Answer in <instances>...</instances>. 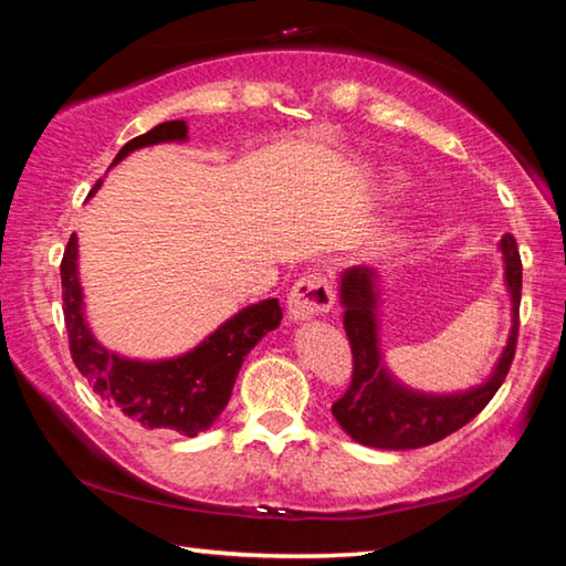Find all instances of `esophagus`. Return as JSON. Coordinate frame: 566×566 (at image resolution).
<instances>
[{
	"label": "esophagus",
	"instance_id": "esophagus-1",
	"mask_svg": "<svg viewBox=\"0 0 566 566\" xmlns=\"http://www.w3.org/2000/svg\"><path fill=\"white\" fill-rule=\"evenodd\" d=\"M334 304V290L327 276L322 274H306L292 286L290 296H286V306H290V317L294 322H306L317 314L329 312Z\"/></svg>",
	"mask_w": 566,
	"mask_h": 566
}]
</instances>
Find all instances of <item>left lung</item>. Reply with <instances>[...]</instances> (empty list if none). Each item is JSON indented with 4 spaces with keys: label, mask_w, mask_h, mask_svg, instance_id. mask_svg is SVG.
I'll return each instance as SVG.
<instances>
[{
    "label": "left lung",
    "mask_w": 566,
    "mask_h": 566,
    "mask_svg": "<svg viewBox=\"0 0 566 566\" xmlns=\"http://www.w3.org/2000/svg\"><path fill=\"white\" fill-rule=\"evenodd\" d=\"M504 284L512 300V329L492 375L482 385L452 395H427L391 375L379 344V274L369 266H349L339 276L344 329L352 344V385L332 405V415L354 442L375 449H417L434 444L462 429L496 395L512 367L520 334L522 260L516 239L504 234L500 242Z\"/></svg>",
    "instance_id": "left-lung-1"
}]
</instances>
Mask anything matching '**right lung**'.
Segmentation results:
<instances>
[{"label": "right lung", "mask_w": 566, "mask_h": 566, "mask_svg": "<svg viewBox=\"0 0 566 566\" xmlns=\"http://www.w3.org/2000/svg\"><path fill=\"white\" fill-rule=\"evenodd\" d=\"M165 142H187V122H161L147 134L127 142L114 157L112 167L142 147L165 145ZM102 187H92L90 197ZM62 302L64 324L70 334V352L109 407L137 421L145 429H165L185 437H197L214 424L222 415L244 357L256 347L264 334L280 327L282 306L276 300H262L239 310L234 317L179 357L169 359H129L97 342L90 322L84 317V292L80 284V244L76 234L66 242L62 256Z\"/></svg>", "instance_id": "add662e5"}]
</instances>
